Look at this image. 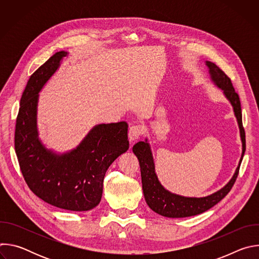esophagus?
I'll list each match as a JSON object with an SVG mask.
<instances>
[{
	"label": "esophagus",
	"mask_w": 259,
	"mask_h": 259,
	"mask_svg": "<svg viewBox=\"0 0 259 259\" xmlns=\"http://www.w3.org/2000/svg\"><path fill=\"white\" fill-rule=\"evenodd\" d=\"M142 134H143V127L140 126V125L131 126L130 129H129V132H128V136H129V139H130L131 141L136 140V139L139 138Z\"/></svg>",
	"instance_id": "esophagus-1"
}]
</instances>
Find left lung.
Returning a JSON list of instances; mask_svg holds the SVG:
<instances>
[{"instance_id": "1", "label": "left lung", "mask_w": 259, "mask_h": 259, "mask_svg": "<svg viewBox=\"0 0 259 259\" xmlns=\"http://www.w3.org/2000/svg\"><path fill=\"white\" fill-rule=\"evenodd\" d=\"M207 66L209 67V72L213 82L224 90L225 95L231 101L236 118L238 120L241 139L243 143V153L242 158L240 160L239 166L227 186L221 189L220 191L204 198H186L178 195L171 194L166 191L164 187L160 183L156 172H155V164L151 152L150 144L147 141H139L133 146V153L137 157L140 172H141V181H142V190L145 201L150 208L156 213L171 217V218H181L189 217L201 214L213 206H215L218 202L223 200L232 190L236 179L239 174L240 166L245 154L246 150V139H245V130L242 123V110H241V102L238 93L235 91L234 86L232 84L231 79L226 75L225 71L219 68L215 63L211 61H206Z\"/></svg>"}]
</instances>
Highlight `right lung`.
I'll return each mask as SVG.
<instances>
[{
  "label": "right lung",
  "instance_id": "obj_1",
  "mask_svg": "<svg viewBox=\"0 0 259 259\" xmlns=\"http://www.w3.org/2000/svg\"><path fill=\"white\" fill-rule=\"evenodd\" d=\"M66 52L52 55L30 76L20 99L14 144L29 190L46 203L70 211H88L102 196L108 167L129 149L126 122L94 127L76 150L57 156L38 139L35 115L39 92Z\"/></svg>",
  "mask_w": 259,
  "mask_h": 259
}]
</instances>
